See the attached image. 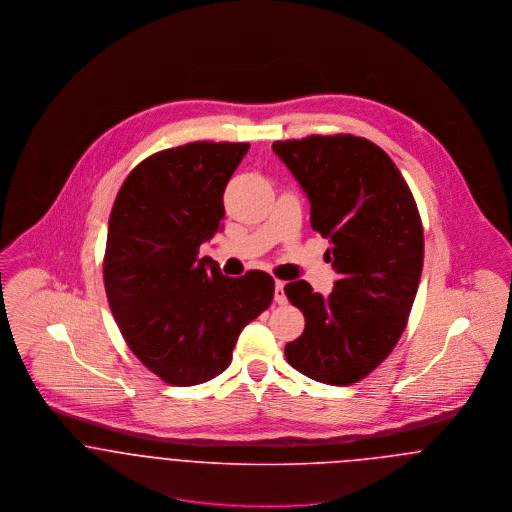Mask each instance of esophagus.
<instances>
[{"label": "esophagus", "mask_w": 512, "mask_h": 512, "mask_svg": "<svg viewBox=\"0 0 512 512\" xmlns=\"http://www.w3.org/2000/svg\"><path fill=\"white\" fill-rule=\"evenodd\" d=\"M274 299L278 305H286V293H284V282L282 280H276V292H274Z\"/></svg>", "instance_id": "34e87169"}]
</instances>
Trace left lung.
<instances>
[{
  "instance_id": "8db88e82",
  "label": "left lung",
  "mask_w": 512,
  "mask_h": 512,
  "mask_svg": "<svg viewBox=\"0 0 512 512\" xmlns=\"http://www.w3.org/2000/svg\"><path fill=\"white\" fill-rule=\"evenodd\" d=\"M272 149L307 193L311 228L329 238L325 260L339 274L327 297L305 280L286 284L305 317L286 359L317 382H359L408 325L424 264L418 205L388 153L365 138L307 136Z\"/></svg>"
}]
</instances>
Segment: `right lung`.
Listing matches in <instances>:
<instances>
[{
  "mask_svg": "<svg viewBox=\"0 0 512 512\" xmlns=\"http://www.w3.org/2000/svg\"><path fill=\"white\" fill-rule=\"evenodd\" d=\"M250 144L191 142L157 151L122 183L108 222L104 288L140 363L173 386L219 376L240 331L274 299V278H226L199 246L224 219L222 193Z\"/></svg>",
  "mask_w": 512,
  "mask_h": 512,
  "instance_id": "add662e5",
  "label": "right lung"
}]
</instances>
